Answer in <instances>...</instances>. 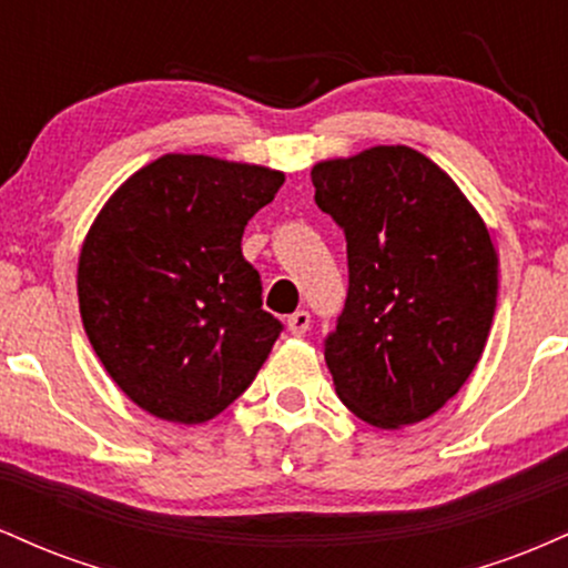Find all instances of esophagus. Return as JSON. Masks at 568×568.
<instances>
[{"label": "esophagus", "instance_id": "esophagus-1", "mask_svg": "<svg viewBox=\"0 0 568 568\" xmlns=\"http://www.w3.org/2000/svg\"><path fill=\"white\" fill-rule=\"evenodd\" d=\"M310 323H312V317L306 310H296L293 315H288V331L293 336H304L306 328H310Z\"/></svg>", "mask_w": 568, "mask_h": 568}]
</instances>
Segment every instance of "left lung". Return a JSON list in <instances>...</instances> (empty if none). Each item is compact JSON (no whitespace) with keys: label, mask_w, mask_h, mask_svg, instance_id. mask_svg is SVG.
I'll return each instance as SVG.
<instances>
[{"label":"left lung","mask_w":568,"mask_h":568,"mask_svg":"<svg viewBox=\"0 0 568 568\" xmlns=\"http://www.w3.org/2000/svg\"><path fill=\"white\" fill-rule=\"evenodd\" d=\"M312 184L347 240V298L323 342L336 395L374 427L416 425L459 393L486 347L499 288L488 230L408 146L321 162Z\"/></svg>","instance_id":"left-lung-1"}]
</instances>
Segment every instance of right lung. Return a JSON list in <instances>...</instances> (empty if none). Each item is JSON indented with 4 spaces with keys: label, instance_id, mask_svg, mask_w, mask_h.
Returning a JSON list of instances; mask_svg holds the SVG:
<instances>
[{
    "label": "right lung",
    "instance_id": "obj_1",
    "mask_svg": "<svg viewBox=\"0 0 568 568\" xmlns=\"http://www.w3.org/2000/svg\"><path fill=\"white\" fill-rule=\"evenodd\" d=\"M283 181L270 168L165 154L95 219L77 275L84 334L149 414L213 419L251 387L283 334L240 247Z\"/></svg>",
    "mask_w": 568,
    "mask_h": 568
}]
</instances>
